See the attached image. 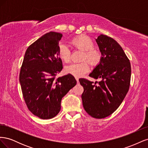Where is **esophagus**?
Masks as SVG:
<instances>
[{
	"instance_id": "esophagus-1",
	"label": "esophagus",
	"mask_w": 148,
	"mask_h": 148,
	"mask_svg": "<svg viewBox=\"0 0 148 148\" xmlns=\"http://www.w3.org/2000/svg\"><path fill=\"white\" fill-rule=\"evenodd\" d=\"M75 79H76V80H77V83H78L79 82V78L78 77H75Z\"/></svg>"
}]
</instances>
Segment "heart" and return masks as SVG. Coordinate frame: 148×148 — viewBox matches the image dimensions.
<instances>
[{
  "mask_svg": "<svg viewBox=\"0 0 148 148\" xmlns=\"http://www.w3.org/2000/svg\"><path fill=\"white\" fill-rule=\"evenodd\" d=\"M71 44L74 47L83 51V60L87 59L92 65H96L100 61L101 53L94 47L92 40L86 35H79L71 39ZM58 56L65 63L70 61V52L65 44H61L58 47ZM66 73L76 77H82L89 70L88 62L84 61L81 63L72 64L65 69Z\"/></svg>",
  "mask_w": 148,
  "mask_h": 148,
  "instance_id": "1",
  "label": "heart"
}]
</instances>
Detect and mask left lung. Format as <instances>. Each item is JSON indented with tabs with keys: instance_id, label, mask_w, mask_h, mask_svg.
<instances>
[{
	"instance_id": "8db88e82",
	"label": "left lung",
	"mask_w": 148,
	"mask_h": 148,
	"mask_svg": "<svg viewBox=\"0 0 148 148\" xmlns=\"http://www.w3.org/2000/svg\"><path fill=\"white\" fill-rule=\"evenodd\" d=\"M101 53L99 64L89 77L101 78L97 85L84 78L79 81L84 88L82 95L86 112L96 119H104L117 109L128 91L131 65L123 49L113 38L101 34L96 39Z\"/></svg>"
}]
</instances>
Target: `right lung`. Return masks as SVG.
<instances>
[{"instance_id": "right-lung-1", "label": "right lung", "mask_w": 148, "mask_h": 148, "mask_svg": "<svg viewBox=\"0 0 148 148\" xmlns=\"http://www.w3.org/2000/svg\"><path fill=\"white\" fill-rule=\"evenodd\" d=\"M62 34L47 33L26 49L20 73V83L28 109L42 119L56 116L61 109V100L77 81L68 74L56 78L63 69L58 56Z\"/></svg>"}]
</instances>
